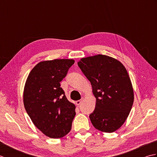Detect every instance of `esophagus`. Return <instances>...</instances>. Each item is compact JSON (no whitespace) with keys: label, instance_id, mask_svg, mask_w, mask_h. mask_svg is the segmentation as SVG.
Here are the masks:
<instances>
[{"label":"esophagus","instance_id":"34e87169","mask_svg":"<svg viewBox=\"0 0 157 157\" xmlns=\"http://www.w3.org/2000/svg\"><path fill=\"white\" fill-rule=\"evenodd\" d=\"M82 101H83V98H82V99H81V100H79V101H77L75 102L76 105H81V103L82 102Z\"/></svg>","mask_w":157,"mask_h":157}]
</instances>
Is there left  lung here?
Returning a JSON list of instances; mask_svg holds the SVG:
<instances>
[{
  "label": "left lung",
  "mask_w": 157,
  "mask_h": 157,
  "mask_svg": "<svg viewBox=\"0 0 157 157\" xmlns=\"http://www.w3.org/2000/svg\"><path fill=\"white\" fill-rule=\"evenodd\" d=\"M79 67L90 82L96 98L90 119L99 131L112 133L128 118L134 102V90L122 63L111 56L98 55L82 58Z\"/></svg>",
  "instance_id": "left-lung-1"
}]
</instances>
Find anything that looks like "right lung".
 Segmentation results:
<instances>
[{"mask_svg":"<svg viewBox=\"0 0 157 157\" xmlns=\"http://www.w3.org/2000/svg\"><path fill=\"white\" fill-rule=\"evenodd\" d=\"M75 61H41L32 71L23 90V104L33 123L49 138L64 137L71 129L75 106L69 102L61 82Z\"/></svg>","mask_w":157,"mask_h":157,"instance_id":"right-lung-1","label":"right lung"}]
</instances>
